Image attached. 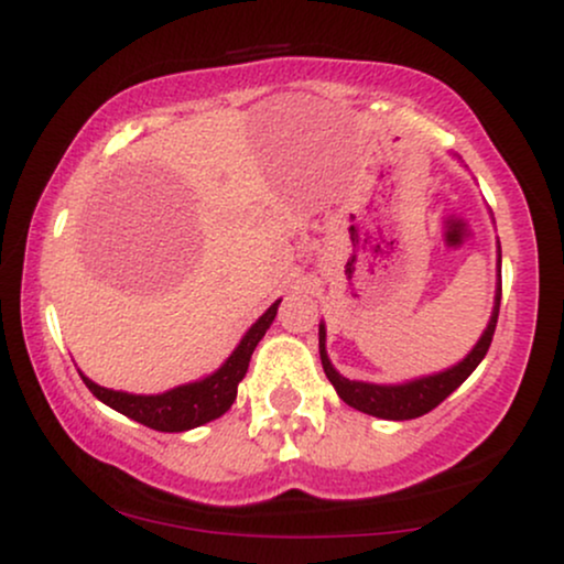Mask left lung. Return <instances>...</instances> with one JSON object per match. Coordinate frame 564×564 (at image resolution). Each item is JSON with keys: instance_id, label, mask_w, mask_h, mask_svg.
Masks as SVG:
<instances>
[{"instance_id": "left-lung-1", "label": "left lung", "mask_w": 564, "mask_h": 564, "mask_svg": "<svg viewBox=\"0 0 564 564\" xmlns=\"http://www.w3.org/2000/svg\"><path fill=\"white\" fill-rule=\"evenodd\" d=\"M456 156V153H453ZM458 159V156H456ZM498 243V241H496ZM496 294H494V310H490V318L480 339L475 341V347L464 355L458 364L443 371L424 373V377L394 381V384H377V381H360V379H347L336 371L332 358H328L326 349V323L321 321L318 326V347H321V364L326 371L328 381L334 384L336 394L345 400L347 405H352L355 411H364L368 416L387 419V422H405V419H416L430 413L432 408H437L453 390L464 384L469 379V373L482 364L485 352H488L490 341H494L496 321H498V304H501V243L496 246Z\"/></svg>"}]
</instances>
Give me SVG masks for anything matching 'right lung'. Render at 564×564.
<instances>
[{
    "mask_svg": "<svg viewBox=\"0 0 564 564\" xmlns=\"http://www.w3.org/2000/svg\"><path fill=\"white\" fill-rule=\"evenodd\" d=\"M278 304L275 300L268 310L249 326V332L241 336L236 349L225 358V364L217 368V371L206 373L196 381H187V384H177L166 392L156 394H134L124 390H108V387H100L97 381L79 377L84 384L89 387V392L95 394L100 403H106L113 411L124 413L132 422L151 426L156 432H187L196 430V426L215 422V419L223 416L225 411L236 400L238 384L246 377V368H249L251 352L260 345L264 332L270 328V323L275 321Z\"/></svg>",
    "mask_w": 564,
    "mask_h": 564,
    "instance_id": "obj_1",
    "label": "right lung"
}]
</instances>
